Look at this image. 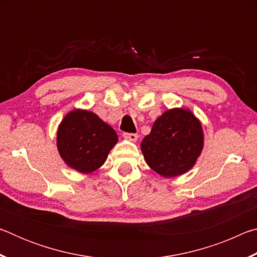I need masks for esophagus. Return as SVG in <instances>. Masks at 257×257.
Here are the masks:
<instances>
[{
    "mask_svg": "<svg viewBox=\"0 0 257 257\" xmlns=\"http://www.w3.org/2000/svg\"><path fill=\"white\" fill-rule=\"evenodd\" d=\"M123 138L127 139V141H130V142H136L138 139V135L137 134H127L124 133L123 134Z\"/></svg>",
    "mask_w": 257,
    "mask_h": 257,
    "instance_id": "obj_1",
    "label": "esophagus"
}]
</instances>
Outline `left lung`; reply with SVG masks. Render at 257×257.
Returning <instances> with one entry per match:
<instances>
[{
	"label": "left lung",
	"instance_id": "left-lung-1",
	"mask_svg": "<svg viewBox=\"0 0 257 257\" xmlns=\"http://www.w3.org/2000/svg\"><path fill=\"white\" fill-rule=\"evenodd\" d=\"M203 147L201 121L188 108L182 107L164 111L141 144L147 165L164 178L188 172L196 164Z\"/></svg>",
	"mask_w": 257,
	"mask_h": 257
}]
</instances>
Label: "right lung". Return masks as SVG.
Segmentation results:
<instances>
[{"mask_svg":"<svg viewBox=\"0 0 257 257\" xmlns=\"http://www.w3.org/2000/svg\"><path fill=\"white\" fill-rule=\"evenodd\" d=\"M118 139L115 130L94 112L75 108L59 124L56 147L69 168L88 175L105 163Z\"/></svg>","mask_w":257,"mask_h":257,"instance_id":"add662e5","label":"right lung"}]
</instances>
